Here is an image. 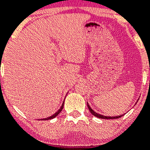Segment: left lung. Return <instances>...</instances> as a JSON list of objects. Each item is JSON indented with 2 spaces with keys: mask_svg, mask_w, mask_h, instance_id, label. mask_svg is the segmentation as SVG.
I'll use <instances>...</instances> for the list:
<instances>
[{
  "mask_svg": "<svg viewBox=\"0 0 150 150\" xmlns=\"http://www.w3.org/2000/svg\"><path fill=\"white\" fill-rule=\"evenodd\" d=\"M87 107L88 108V110H89V111L91 112V114H92L93 116H94V117H98V118H100V119H105V120H114V119L120 118V117H122L123 116V115H121V116H117V117H105V116H103V115H101V114H97V112H95L94 110H93L92 108H91L89 106V105L88 104V103H87Z\"/></svg>",
  "mask_w": 150,
  "mask_h": 150,
  "instance_id": "obj_1",
  "label": "left lung"
}]
</instances>
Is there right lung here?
<instances>
[{
  "label": "right lung",
  "mask_w": 150,
  "mask_h": 150,
  "mask_svg": "<svg viewBox=\"0 0 150 150\" xmlns=\"http://www.w3.org/2000/svg\"><path fill=\"white\" fill-rule=\"evenodd\" d=\"M64 103H63V104H62V105L61 106V108H59V110H57V112H56V113H55V114H53V115H52L51 117H47V118L43 119V120H51V119H53V118H55V117H57V116L59 115V113H60V112L62 110V109H63V108H64Z\"/></svg>",
  "instance_id": "add662e5"
}]
</instances>
